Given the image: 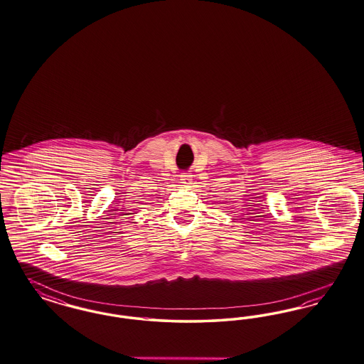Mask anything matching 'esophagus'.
Instances as JSON below:
<instances>
[{
    "label": "esophagus",
    "instance_id": "34e87169",
    "mask_svg": "<svg viewBox=\"0 0 364 364\" xmlns=\"http://www.w3.org/2000/svg\"><path fill=\"white\" fill-rule=\"evenodd\" d=\"M180 180H181V183H183L184 186H189L191 181H192V175H191L189 172H183V173L180 175Z\"/></svg>",
    "mask_w": 364,
    "mask_h": 364
}]
</instances>
